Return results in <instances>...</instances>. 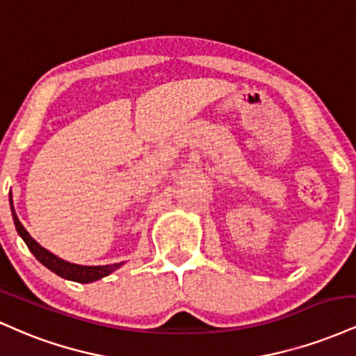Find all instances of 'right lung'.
I'll list each match as a JSON object with an SVG mask.
<instances>
[{"label":"right lung","instance_id":"1","mask_svg":"<svg viewBox=\"0 0 356 356\" xmlns=\"http://www.w3.org/2000/svg\"><path fill=\"white\" fill-rule=\"evenodd\" d=\"M11 203V215H13V221H15V227L18 235L23 238V241L26 243L29 248V252L35 254V258L41 265H44L46 268L51 270L53 273H56L58 277L65 278V280H71V282L76 283H91L96 282V280H102L108 275L113 273L115 270H118L120 266L124 265V261L121 263H113V265H99V266H86V265H76V263H70L63 258L56 257L51 252L43 248L38 241L33 238L29 233L26 232V228L21 225V221L16 216L15 208H13V200H10Z\"/></svg>","mask_w":356,"mask_h":356}]
</instances>
